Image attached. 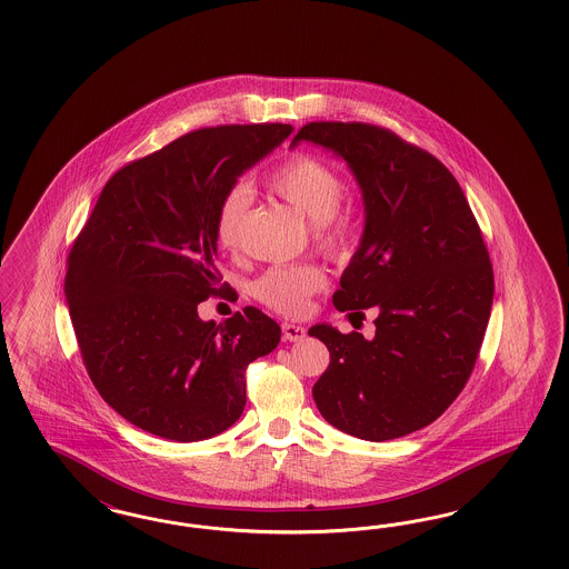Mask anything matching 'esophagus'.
Instances as JSON below:
<instances>
[{"instance_id": "obj_1", "label": "esophagus", "mask_w": 569, "mask_h": 569, "mask_svg": "<svg viewBox=\"0 0 569 569\" xmlns=\"http://www.w3.org/2000/svg\"><path fill=\"white\" fill-rule=\"evenodd\" d=\"M281 331H283V340L288 342H302L307 338V329L296 323H283Z\"/></svg>"}]
</instances>
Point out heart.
<instances>
[{"label":"heart","mask_w":569,"mask_h":569,"mask_svg":"<svg viewBox=\"0 0 569 569\" xmlns=\"http://www.w3.org/2000/svg\"><path fill=\"white\" fill-rule=\"evenodd\" d=\"M267 188L315 224V236L323 246L331 250L346 248L350 219L338 210L345 198V181L326 160L310 154L290 156L269 174ZM250 200V190L246 186H236L224 193L219 204L214 231L217 240L227 250H233L240 241L241 223ZM323 288L326 273L319 267L290 264L264 271L252 283V293L269 309L283 315H300L309 307L310 296Z\"/></svg>","instance_id":"b5f03b06"}]
</instances>
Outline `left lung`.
<instances>
[{
	"label": "left lung",
	"mask_w": 569,
	"mask_h": 569,
	"mask_svg": "<svg viewBox=\"0 0 569 569\" xmlns=\"http://www.w3.org/2000/svg\"><path fill=\"white\" fill-rule=\"evenodd\" d=\"M309 141L342 158L361 191V241L333 307L378 310L376 336L317 323L329 350L312 386L333 428L369 442L421 430L459 397L482 346L495 277L466 193L433 156L365 122H309Z\"/></svg>",
	"instance_id": "left-lung-1"
}]
</instances>
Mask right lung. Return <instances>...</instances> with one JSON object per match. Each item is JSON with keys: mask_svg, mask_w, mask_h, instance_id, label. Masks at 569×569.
I'll use <instances>...</instances> for the list:
<instances>
[{"mask_svg": "<svg viewBox=\"0 0 569 569\" xmlns=\"http://www.w3.org/2000/svg\"><path fill=\"white\" fill-rule=\"evenodd\" d=\"M292 124L191 131L114 172L74 241L64 281L87 373L103 400L174 442L229 430L246 407V367L281 329L254 307L224 323L198 305L224 290L217 210Z\"/></svg>", "mask_w": 569, "mask_h": 569, "instance_id": "add662e5", "label": "right lung"}]
</instances>
